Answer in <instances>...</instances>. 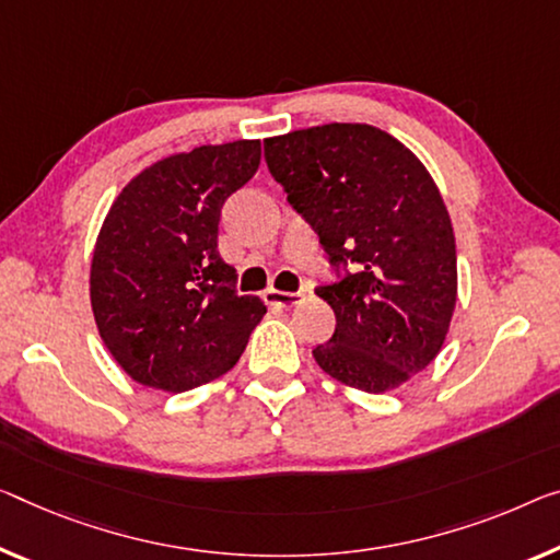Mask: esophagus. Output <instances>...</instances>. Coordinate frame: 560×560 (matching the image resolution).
Returning a JSON list of instances; mask_svg holds the SVG:
<instances>
[{
    "label": "esophagus",
    "mask_w": 560,
    "mask_h": 560,
    "mask_svg": "<svg viewBox=\"0 0 560 560\" xmlns=\"http://www.w3.org/2000/svg\"><path fill=\"white\" fill-rule=\"evenodd\" d=\"M305 300L303 292H285V290H268L265 292V303L272 307H295Z\"/></svg>",
    "instance_id": "esophagus-1"
}]
</instances>
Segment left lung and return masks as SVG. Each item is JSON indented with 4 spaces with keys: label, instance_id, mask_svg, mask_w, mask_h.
I'll return each instance as SVG.
<instances>
[{
    "label": "left lung",
    "instance_id": "obj_1",
    "mask_svg": "<svg viewBox=\"0 0 560 560\" xmlns=\"http://www.w3.org/2000/svg\"><path fill=\"white\" fill-rule=\"evenodd\" d=\"M265 160L335 268H355L317 288L335 332L315 363L348 388H400L441 352L458 298L455 235L433 177L393 135L358 122L268 137Z\"/></svg>",
    "mask_w": 560,
    "mask_h": 560
}]
</instances>
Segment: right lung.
<instances>
[{"label": "right lung", "instance_id": "1", "mask_svg": "<svg viewBox=\"0 0 560 560\" xmlns=\"http://www.w3.org/2000/svg\"><path fill=\"white\" fill-rule=\"evenodd\" d=\"M260 167V140L202 144L135 175L94 243L90 300L105 348L135 383L185 393L237 363L268 307L237 295L218 253L220 210Z\"/></svg>", "mask_w": 560, "mask_h": 560}]
</instances>
